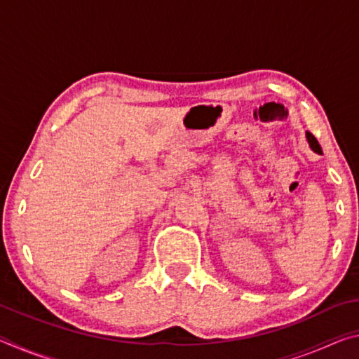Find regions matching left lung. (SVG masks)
I'll return each instance as SVG.
<instances>
[{
    "instance_id": "8db88e82",
    "label": "left lung",
    "mask_w": 359,
    "mask_h": 359,
    "mask_svg": "<svg viewBox=\"0 0 359 359\" xmlns=\"http://www.w3.org/2000/svg\"><path fill=\"white\" fill-rule=\"evenodd\" d=\"M307 141H309V144H311V147H312L313 151H317V154H321V147H320L318 141H317V139H315V136L312 135V133H309V131H307Z\"/></svg>"
}]
</instances>
